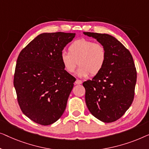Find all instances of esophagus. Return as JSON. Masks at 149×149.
<instances>
[{"mask_svg": "<svg viewBox=\"0 0 149 149\" xmlns=\"http://www.w3.org/2000/svg\"><path fill=\"white\" fill-rule=\"evenodd\" d=\"M81 83H82V81H81V80H79V79H77L76 81H75V84H81Z\"/></svg>", "mask_w": 149, "mask_h": 149, "instance_id": "esophagus-1", "label": "esophagus"}]
</instances>
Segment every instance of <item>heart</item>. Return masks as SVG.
<instances>
[{"label":"heart","instance_id":"b5f03b06","mask_svg":"<svg viewBox=\"0 0 149 149\" xmlns=\"http://www.w3.org/2000/svg\"><path fill=\"white\" fill-rule=\"evenodd\" d=\"M69 53L63 51L60 54L61 62L69 74L75 72L77 65L79 68V77L97 75L104 68L107 60L105 47L99 42L86 38L75 40L68 48Z\"/></svg>","mask_w":149,"mask_h":149}]
</instances>
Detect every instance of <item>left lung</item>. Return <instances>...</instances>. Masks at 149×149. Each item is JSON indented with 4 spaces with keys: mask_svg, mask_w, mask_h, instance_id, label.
Returning <instances> with one entry per match:
<instances>
[{
    "mask_svg": "<svg viewBox=\"0 0 149 149\" xmlns=\"http://www.w3.org/2000/svg\"><path fill=\"white\" fill-rule=\"evenodd\" d=\"M105 47L104 68L92 80L83 83L87 107L93 116L105 123L123 116L134 97L137 72L128 50L116 38L106 33L84 32Z\"/></svg>",
    "mask_w": 149,
    "mask_h": 149,
    "instance_id": "8db88e82",
    "label": "left lung"
}]
</instances>
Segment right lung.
<instances>
[{
  "label": "right lung",
  "instance_id": "right-lung-1",
  "mask_svg": "<svg viewBox=\"0 0 149 149\" xmlns=\"http://www.w3.org/2000/svg\"><path fill=\"white\" fill-rule=\"evenodd\" d=\"M75 33H43L19 54L13 84L23 113L35 123L51 125L60 118L75 78L64 70L60 54Z\"/></svg>",
  "mask_w": 149,
  "mask_h": 149
}]
</instances>
